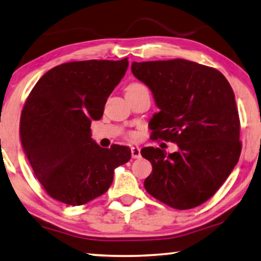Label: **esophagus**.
<instances>
[{
    "instance_id": "obj_1",
    "label": "esophagus",
    "mask_w": 261,
    "mask_h": 261,
    "mask_svg": "<svg viewBox=\"0 0 261 261\" xmlns=\"http://www.w3.org/2000/svg\"><path fill=\"white\" fill-rule=\"evenodd\" d=\"M130 150H132V157H133V159H140L141 149L139 147H132Z\"/></svg>"
}]
</instances>
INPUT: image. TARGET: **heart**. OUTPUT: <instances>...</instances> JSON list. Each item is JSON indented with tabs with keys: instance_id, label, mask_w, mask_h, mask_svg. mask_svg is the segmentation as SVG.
<instances>
[{
	"instance_id": "1",
	"label": "heart",
	"mask_w": 261,
	"mask_h": 261,
	"mask_svg": "<svg viewBox=\"0 0 261 261\" xmlns=\"http://www.w3.org/2000/svg\"><path fill=\"white\" fill-rule=\"evenodd\" d=\"M139 89H146V87H143L142 84H139V83H133L130 84L129 87L127 88V91H133V90H139Z\"/></svg>"
}]
</instances>
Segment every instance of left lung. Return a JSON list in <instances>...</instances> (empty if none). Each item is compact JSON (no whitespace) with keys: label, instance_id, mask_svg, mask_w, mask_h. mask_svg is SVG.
<instances>
[{"label":"left lung","instance_id":"8db88e82","mask_svg":"<svg viewBox=\"0 0 261 261\" xmlns=\"http://www.w3.org/2000/svg\"><path fill=\"white\" fill-rule=\"evenodd\" d=\"M132 72L150 89L160 109L150 120L151 136L178 146L172 153L153 147L141 150L152 165L144 189L180 211L200 206L216 193L241 155L231 87L219 70L182 59L133 62Z\"/></svg>","mask_w":261,"mask_h":261}]
</instances>
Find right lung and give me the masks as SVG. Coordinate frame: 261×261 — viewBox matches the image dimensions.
<instances>
[{
	"mask_svg": "<svg viewBox=\"0 0 261 261\" xmlns=\"http://www.w3.org/2000/svg\"><path fill=\"white\" fill-rule=\"evenodd\" d=\"M127 67V58L62 63L30 92L20 115L22 146L37 179L58 201L81 206L98 198L112 184L114 169L130 160L129 148H101L90 129Z\"/></svg>",
	"mask_w": 261,
	"mask_h": 261,
	"instance_id": "add662e5",
	"label": "right lung"
}]
</instances>
